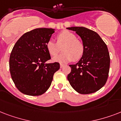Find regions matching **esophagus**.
<instances>
[{
	"label": "esophagus",
	"instance_id": "1",
	"mask_svg": "<svg viewBox=\"0 0 121 121\" xmlns=\"http://www.w3.org/2000/svg\"><path fill=\"white\" fill-rule=\"evenodd\" d=\"M60 68H63V66H64V65H63V64H61V63L60 65Z\"/></svg>",
	"mask_w": 121,
	"mask_h": 121
}]
</instances>
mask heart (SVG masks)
Here are the masks:
<instances>
[{
  "instance_id": "1",
  "label": "heart",
  "mask_w": 121,
  "mask_h": 121,
  "mask_svg": "<svg viewBox=\"0 0 121 121\" xmlns=\"http://www.w3.org/2000/svg\"><path fill=\"white\" fill-rule=\"evenodd\" d=\"M57 42L48 41L46 44V49L53 56H56L60 51L63 53L53 59V61L66 63L72 61H78L82 58L84 53V46L80 41L77 39L73 33L68 31H63L58 35Z\"/></svg>"
}]
</instances>
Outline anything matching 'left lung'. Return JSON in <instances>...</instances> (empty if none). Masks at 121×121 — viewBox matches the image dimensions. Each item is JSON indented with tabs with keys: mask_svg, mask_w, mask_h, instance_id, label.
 I'll list each match as a JSON object with an SVG mask.
<instances>
[{
	"mask_svg": "<svg viewBox=\"0 0 121 121\" xmlns=\"http://www.w3.org/2000/svg\"><path fill=\"white\" fill-rule=\"evenodd\" d=\"M82 41L84 53L78 62L70 65L67 78L74 90L82 94L94 93L107 82L110 56L107 45L97 33L84 27H67Z\"/></svg>",
	"mask_w": 121,
	"mask_h": 121,
	"instance_id": "8db88e82",
	"label": "left lung"
}]
</instances>
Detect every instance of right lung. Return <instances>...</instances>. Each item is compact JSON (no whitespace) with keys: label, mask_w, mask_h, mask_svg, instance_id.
Segmentation results:
<instances>
[{"label":"right lung","mask_w":121,"mask_h":121,"mask_svg":"<svg viewBox=\"0 0 121 121\" xmlns=\"http://www.w3.org/2000/svg\"><path fill=\"white\" fill-rule=\"evenodd\" d=\"M55 29L38 28L24 34L13 47L9 59L12 79L20 92L28 95L43 94L49 88L60 63H46L51 56L46 44Z\"/></svg>","instance_id":"1"}]
</instances>
